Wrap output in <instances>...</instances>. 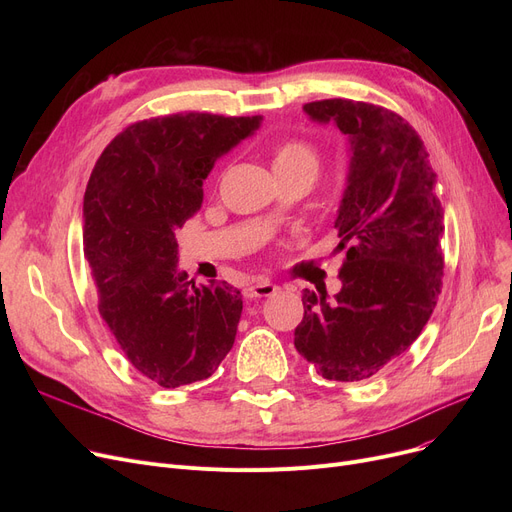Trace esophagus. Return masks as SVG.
<instances>
[{
	"label": "esophagus",
	"instance_id": "1",
	"mask_svg": "<svg viewBox=\"0 0 512 512\" xmlns=\"http://www.w3.org/2000/svg\"><path fill=\"white\" fill-rule=\"evenodd\" d=\"M280 288L272 282H265V280H259L255 284H251L247 288V297L249 299H261V297H272V294H276Z\"/></svg>",
	"mask_w": 512,
	"mask_h": 512
}]
</instances>
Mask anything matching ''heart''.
<instances>
[{
  "mask_svg": "<svg viewBox=\"0 0 512 512\" xmlns=\"http://www.w3.org/2000/svg\"><path fill=\"white\" fill-rule=\"evenodd\" d=\"M272 164L278 176L315 178L321 166L319 151L305 139H282L272 147Z\"/></svg>",
  "mask_w": 512,
  "mask_h": 512,
  "instance_id": "b5f03b06",
  "label": "heart"
}]
</instances>
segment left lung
<instances>
[{
  "mask_svg": "<svg viewBox=\"0 0 512 512\" xmlns=\"http://www.w3.org/2000/svg\"><path fill=\"white\" fill-rule=\"evenodd\" d=\"M303 110L334 122L351 143L338 209L342 290L303 292L297 351L321 378L361 382L417 340L442 292L444 209L417 130L392 110L321 99Z\"/></svg>",
  "mask_w": 512,
  "mask_h": 512,
  "instance_id": "8db88e82",
  "label": "left lung"
}]
</instances>
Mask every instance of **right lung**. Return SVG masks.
<instances>
[{
	"label": "right lung",
	"instance_id": "add662e5",
	"mask_svg": "<svg viewBox=\"0 0 512 512\" xmlns=\"http://www.w3.org/2000/svg\"><path fill=\"white\" fill-rule=\"evenodd\" d=\"M261 116L172 114L134 122L105 147L83 203V251L103 321L147 380L178 388L209 378L236 338L240 290L195 286L178 272L176 230L203 203L215 159Z\"/></svg>",
	"mask_w": 512,
	"mask_h": 512
}]
</instances>
